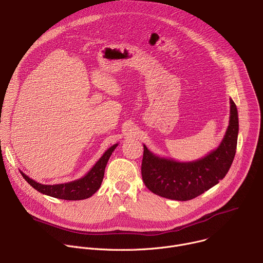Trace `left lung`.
I'll return each mask as SVG.
<instances>
[{
    "label": "left lung",
    "mask_w": 263,
    "mask_h": 263,
    "mask_svg": "<svg viewBox=\"0 0 263 263\" xmlns=\"http://www.w3.org/2000/svg\"><path fill=\"white\" fill-rule=\"evenodd\" d=\"M238 136V114L230 99L229 126L220 144L207 156L192 162L158 157L143 145L141 176L147 189L162 198L189 201L216 185L228 173Z\"/></svg>",
    "instance_id": "8db88e82"
}]
</instances>
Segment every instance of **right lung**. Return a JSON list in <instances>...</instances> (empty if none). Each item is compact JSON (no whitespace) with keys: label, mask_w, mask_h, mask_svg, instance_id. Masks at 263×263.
I'll use <instances>...</instances> for the list:
<instances>
[{"label":"right lung","mask_w":263,"mask_h":263,"mask_svg":"<svg viewBox=\"0 0 263 263\" xmlns=\"http://www.w3.org/2000/svg\"><path fill=\"white\" fill-rule=\"evenodd\" d=\"M118 143L109 147L107 151L103 154V156L98 160V162L92 166V168L81 179L74 180L68 183L63 184H55V185H45L39 182H35L28 176H26L23 172H21L24 179L35 189L44 195L68 201H77L84 200L91 197L102 184L106 164Z\"/></svg>","instance_id":"obj_1"}]
</instances>
